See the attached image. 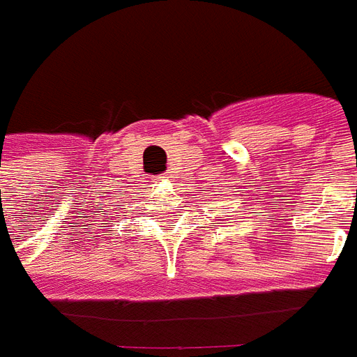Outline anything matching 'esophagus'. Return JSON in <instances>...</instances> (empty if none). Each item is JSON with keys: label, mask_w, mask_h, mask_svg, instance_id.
<instances>
[{"label": "esophagus", "mask_w": 357, "mask_h": 357, "mask_svg": "<svg viewBox=\"0 0 357 357\" xmlns=\"http://www.w3.org/2000/svg\"><path fill=\"white\" fill-rule=\"evenodd\" d=\"M161 178H163V181H167L169 176H167V175H163V176H161Z\"/></svg>", "instance_id": "1"}]
</instances>
